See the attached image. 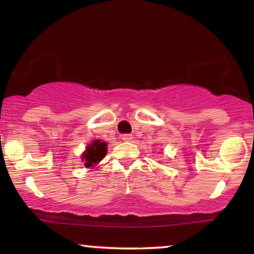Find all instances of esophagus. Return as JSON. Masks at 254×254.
<instances>
[{
    "mask_svg": "<svg viewBox=\"0 0 254 254\" xmlns=\"http://www.w3.org/2000/svg\"><path fill=\"white\" fill-rule=\"evenodd\" d=\"M122 138H123V141L125 142H129L132 139V135H131V133H124V135L122 136Z\"/></svg>",
    "mask_w": 254,
    "mask_h": 254,
    "instance_id": "esophagus-1",
    "label": "esophagus"
}]
</instances>
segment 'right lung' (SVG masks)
Segmentation results:
<instances>
[{
  "instance_id": "obj_1",
  "label": "right lung",
  "mask_w": 254,
  "mask_h": 254,
  "mask_svg": "<svg viewBox=\"0 0 254 254\" xmlns=\"http://www.w3.org/2000/svg\"><path fill=\"white\" fill-rule=\"evenodd\" d=\"M106 142H103L101 139L93 141L92 143L87 145L86 150L83 151L82 157H81L83 161V165L87 168L94 167L95 165H98L104 159L105 155H106Z\"/></svg>"
}]
</instances>
